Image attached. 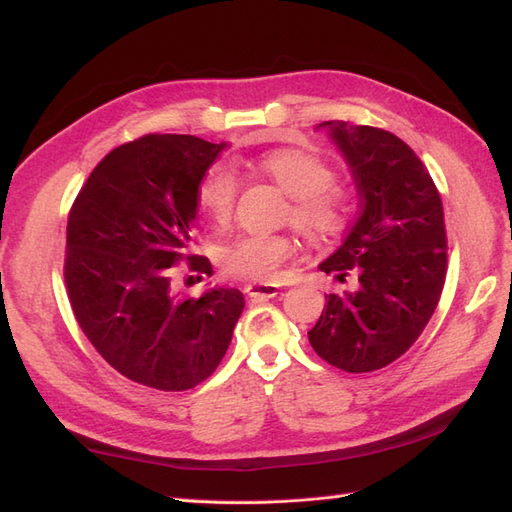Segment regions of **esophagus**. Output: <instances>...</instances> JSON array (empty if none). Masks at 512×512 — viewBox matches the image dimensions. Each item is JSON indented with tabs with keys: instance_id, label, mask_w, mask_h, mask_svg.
<instances>
[{
	"instance_id": "1",
	"label": "esophagus",
	"mask_w": 512,
	"mask_h": 512,
	"mask_svg": "<svg viewBox=\"0 0 512 512\" xmlns=\"http://www.w3.org/2000/svg\"><path fill=\"white\" fill-rule=\"evenodd\" d=\"M277 284H250L245 288V292L250 294L252 301H267V299H273L277 294Z\"/></svg>"
}]
</instances>
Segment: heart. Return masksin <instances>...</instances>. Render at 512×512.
Masks as SVG:
<instances>
[{"label":"heart","instance_id":"obj_1","mask_svg":"<svg viewBox=\"0 0 512 512\" xmlns=\"http://www.w3.org/2000/svg\"><path fill=\"white\" fill-rule=\"evenodd\" d=\"M250 164L290 196L284 220L309 243L333 241L346 230L348 198L335 185L337 173L327 160L303 149L282 147L260 153ZM237 194V173L220 162L200 177L196 203L213 224L224 226L235 211ZM292 254L290 235H243L220 247L218 265L235 280L269 282Z\"/></svg>","mask_w":512,"mask_h":512}]
</instances>
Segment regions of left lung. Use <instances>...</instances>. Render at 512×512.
<instances>
[{
	"instance_id": "1",
	"label": "left lung",
	"mask_w": 512,
	"mask_h": 512,
	"mask_svg": "<svg viewBox=\"0 0 512 512\" xmlns=\"http://www.w3.org/2000/svg\"><path fill=\"white\" fill-rule=\"evenodd\" d=\"M361 196L359 218L320 271L356 290L327 294L307 333L320 359L367 374L399 359L427 327L446 280V230L436 183L395 134L324 121Z\"/></svg>"
}]
</instances>
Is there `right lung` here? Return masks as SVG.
<instances>
[{"label": "right lung", "instance_id": "1", "mask_svg": "<svg viewBox=\"0 0 512 512\" xmlns=\"http://www.w3.org/2000/svg\"><path fill=\"white\" fill-rule=\"evenodd\" d=\"M226 145L147 134L94 168L68 215L64 277L76 322L132 382L188 391L220 365L243 312L237 288L181 297L173 267L211 273L192 254L196 188Z\"/></svg>", "mask_w": 512, "mask_h": 512}]
</instances>
